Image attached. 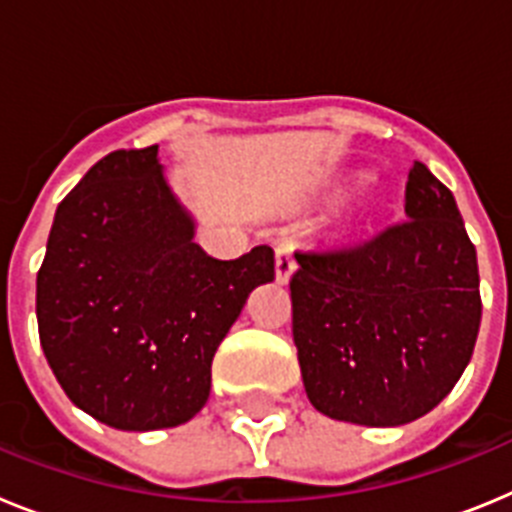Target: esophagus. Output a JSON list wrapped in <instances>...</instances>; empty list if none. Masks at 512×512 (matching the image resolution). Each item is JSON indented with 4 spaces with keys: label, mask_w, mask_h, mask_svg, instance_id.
I'll return each mask as SVG.
<instances>
[{
    "label": "esophagus",
    "mask_w": 512,
    "mask_h": 512,
    "mask_svg": "<svg viewBox=\"0 0 512 512\" xmlns=\"http://www.w3.org/2000/svg\"><path fill=\"white\" fill-rule=\"evenodd\" d=\"M295 269L297 264H295V256H292V248L279 246L277 248V282L287 284L289 277L295 274Z\"/></svg>",
    "instance_id": "esophagus-1"
}]
</instances>
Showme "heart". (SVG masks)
I'll use <instances>...</instances> for the list:
<instances>
[{
  "label": "heart",
  "mask_w": 512,
  "mask_h": 512,
  "mask_svg": "<svg viewBox=\"0 0 512 512\" xmlns=\"http://www.w3.org/2000/svg\"><path fill=\"white\" fill-rule=\"evenodd\" d=\"M348 230H351V220H348V223L343 225V228H341V233H348Z\"/></svg>",
  "instance_id": "obj_1"
}]
</instances>
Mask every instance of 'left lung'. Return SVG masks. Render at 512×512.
Listing matches in <instances>:
<instances>
[{"instance_id": "8db88e82", "label": "left lung", "mask_w": 512, "mask_h": 512, "mask_svg": "<svg viewBox=\"0 0 512 512\" xmlns=\"http://www.w3.org/2000/svg\"><path fill=\"white\" fill-rule=\"evenodd\" d=\"M402 223L372 241L295 253L292 336L312 408L395 428L431 413L472 359L477 251L454 194L415 161Z\"/></svg>"}]
</instances>
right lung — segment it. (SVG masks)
<instances>
[{"instance_id":"1","label":"right lung","mask_w":512,"mask_h":512,"mask_svg":"<svg viewBox=\"0 0 512 512\" xmlns=\"http://www.w3.org/2000/svg\"><path fill=\"white\" fill-rule=\"evenodd\" d=\"M158 164L115 151L58 205L38 271V333L76 408L117 431L174 428L205 408L212 356L274 251L212 259Z\"/></svg>"}]
</instances>
